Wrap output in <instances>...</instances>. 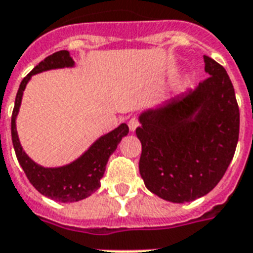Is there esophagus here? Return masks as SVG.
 <instances>
[{"label": "esophagus", "mask_w": 253, "mask_h": 253, "mask_svg": "<svg viewBox=\"0 0 253 253\" xmlns=\"http://www.w3.org/2000/svg\"><path fill=\"white\" fill-rule=\"evenodd\" d=\"M138 126H139V121L136 118H131L128 121V128H130V131H135L138 128Z\"/></svg>", "instance_id": "1"}]
</instances>
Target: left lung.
Here are the masks:
<instances>
[{"label":"left lung","mask_w":253,"mask_h":253,"mask_svg":"<svg viewBox=\"0 0 253 253\" xmlns=\"http://www.w3.org/2000/svg\"><path fill=\"white\" fill-rule=\"evenodd\" d=\"M203 59L210 78L138 117L140 176L147 190L171 203L207 195L238 144L240 114L232 82L216 61Z\"/></svg>","instance_id":"left-lung-1"}]
</instances>
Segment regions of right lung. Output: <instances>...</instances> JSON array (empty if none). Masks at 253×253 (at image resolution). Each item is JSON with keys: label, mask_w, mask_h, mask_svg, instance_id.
<instances>
[{"label": "right lung", "mask_w": 253, "mask_h": 253, "mask_svg": "<svg viewBox=\"0 0 253 253\" xmlns=\"http://www.w3.org/2000/svg\"><path fill=\"white\" fill-rule=\"evenodd\" d=\"M74 66V59L70 57V53L67 50H61L46 57L25 77L19 84L18 92L15 96L14 110L11 115L13 147L29 182L42 195L61 203H74L78 200L86 199L101 187V179L105 173L109 158L117 150L123 136L128 134V126L126 123H121L117 128L99 136L80 158L59 167H43L36 163L25 152L19 142L15 119L19 113L26 84L32 80L33 75L43 71Z\"/></svg>", "instance_id": "add662e5"}]
</instances>
